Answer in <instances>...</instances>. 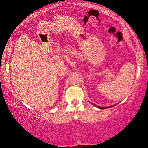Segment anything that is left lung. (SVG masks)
<instances>
[{
	"instance_id": "obj_1",
	"label": "left lung",
	"mask_w": 148,
	"mask_h": 148,
	"mask_svg": "<svg viewBox=\"0 0 148 148\" xmlns=\"http://www.w3.org/2000/svg\"><path fill=\"white\" fill-rule=\"evenodd\" d=\"M95 106H96V105H95ZM97 107H98V108H100V109H105V108H110V106H107V107H100V106H96Z\"/></svg>"
}]
</instances>
